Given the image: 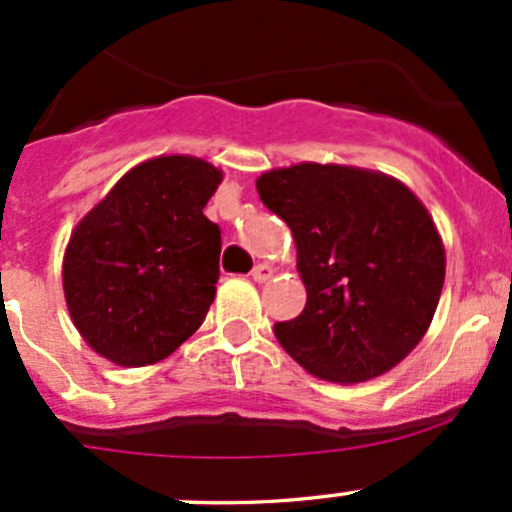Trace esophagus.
<instances>
[{
  "instance_id": "1",
  "label": "esophagus",
  "mask_w": 512,
  "mask_h": 512,
  "mask_svg": "<svg viewBox=\"0 0 512 512\" xmlns=\"http://www.w3.org/2000/svg\"><path fill=\"white\" fill-rule=\"evenodd\" d=\"M271 276H273V268L268 266V263H258L254 271H251V278H254L256 283H266Z\"/></svg>"
}]
</instances>
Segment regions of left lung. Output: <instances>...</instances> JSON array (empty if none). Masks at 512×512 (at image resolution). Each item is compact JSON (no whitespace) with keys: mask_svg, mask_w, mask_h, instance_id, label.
Segmentation results:
<instances>
[{"mask_svg":"<svg viewBox=\"0 0 512 512\" xmlns=\"http://www.w3.org/2000/svg\"><path fill=\"white\" fill-rule=\"evenodd\" d=\"M256 189L291 226L308 293L303 313L273 328L283 350L340 384L397 367L429 330L446 276L421 199L384 172L318 162L263 172Z\"/></svg>","mask_w":512,"mask_h":512,"instance_id":"obj_1","label":"left lung"}]
</instances>
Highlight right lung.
Segmentation results:
<instances>
[{
	"label": "right lung",
	"mask_w": 512,
	"mask_h": 512,
	"mask_svg": "<svg viewBox=\"0 0 512 512\" xmlns=\"http://www.w3.org/2000/svg\"><path fill=\"white\" fill-rule=\"evenodd\" d=\"M221 177L202 157H152L78 221L63 254V295L100 357L147 367L197 333L217 295L221 231L204 207Z\"/></svg>",
	"instance_id": "add662e5"
}]
</instances>
